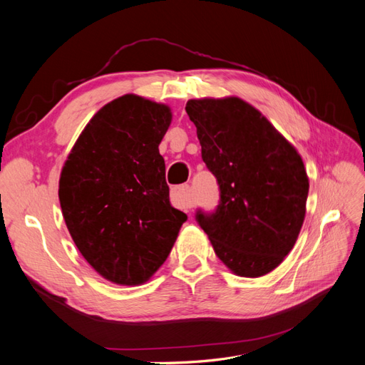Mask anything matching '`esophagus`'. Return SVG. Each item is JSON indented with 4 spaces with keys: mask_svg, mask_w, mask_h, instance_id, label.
I'll list each match as a JSON object with an SVG mask.
<instances>
[{
    "mask_svg": "<svg viewBox=\"0 0 365 365\" xmlns=\"http://www.w3.org/2000/svg\"><path fill=\"white\" fill-rule=\"evenodd\" d=\"M170 197L173 205L180 208H192L193 202L190 200V187L187 184L176 185L170 192Z\"/></svg>",
    "mask_w": 365,
    "mask_h": 365,
    "instance_id": "34e87169",
    "label": "esophagus"
}]
</instances>
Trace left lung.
Here are the masks:
<instances>
[{
	"label": "left lung",
	"mask_w": 365,
	"mask_h": 365,
	"mask_svg": "<svg viewBox=\"0 0 365 365\" xmlns=\"http://www.w3.org/2000/svg\"><path fill=\"white\" fill-rule=\"evenodd\" d=\"M185 111L220 196L213 213L197 210V224L236 275L271 272L294 248L306 215L309 180L300 153L239 97L192 98Z\"/></svg>",
	"instance_id": "left-lung-1"
}]
</instances>
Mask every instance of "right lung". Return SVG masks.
<instances>
[{"instance_id": "obj_1", "label": "right lung", "mask_w": 365, "mask_h": 365, "mask_svg": "<svg viewBox=\"0 0 365 365\" xmlns=\"http://www.w3.org/2000/svg\"><path fill=\"white\" fill-rule=\"evenodd\" d=\"M168 105L125 94L94 114L59 180V201L76 247L103 279L134 286L168 259L187 215L170 205L158 146Z\"/></svg>"}]
</instances>
